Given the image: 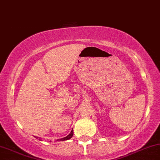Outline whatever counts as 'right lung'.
<instances>
[{"mask_svg": "<svg viewBox=\"0 0 160 160\" xmlns=\"http://www.w3.org/2000/svg\"><path fill=\"white\" fill-rule=\"evenodd\" d=\"M73 131H71V132L70 133V134H68V136L65 137V138H61V139H60V140H57V141H58V140H60V141H64V140H70L72 138V137H73ZM39 140H41L39 139Z\"/></svg>", "mask_w": 160, "mask_h": 160, "instance_id": "right-lung-1", "label": "right lung"}]
</instances>
